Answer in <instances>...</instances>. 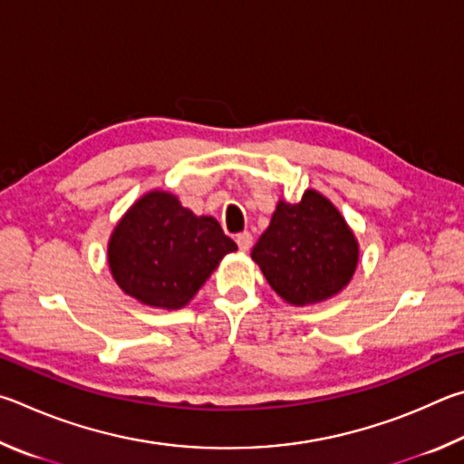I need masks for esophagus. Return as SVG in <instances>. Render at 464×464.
<instances>
[{"label": "esophagus", "instance_id": "34e87169", "mask_svg": "<svg viewBox=\"0 0 464 464\" xmlns=\"http://www.w3.org/2000/svg\"><path fill=\"white\" fill-rule=\"evenodd\" d=\"M237 242H238V248L240 250H250V246H253V234L250 232H240L237 237Z\"/></svg>", "mask_w": 464, "mask_h": 464}]
</instances>
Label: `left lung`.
Here are the masks:
<instances>
[{"label":"left lung","instance_id":"1","mask_svg":"<svg viewBox=\"0 0 464 464\" xmlns=\"http://www.w3.org/2000/svg\"><path fill=\"white\" fill-rule=\"evenodd\" d=\"M359 240L326 195L307 189L302 201H277L253 261L289 305H314L338 295L359 265Z\"/></svg>","mask_w":464,"mask_h":464}]
</instances>
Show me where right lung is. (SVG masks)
I'll list each match as a JSON object with an SVG mask.
<instances>
[{"label": "right lung", "instance_id": "add662e5", "mask_svg": "<svg viewBox=\"0 0 464 464\" xmlns=\"http://www.w3.org/2000/svg\"><path fill=\"white\" fill-rule=\"evenodd\" d=\"M237 248L216 218L195 216L177 195L152 189L113 227L108 265L126 295L170 312L189 304L219 261Z\"/></svg>", "mask_w": 464, "mask_h": 464}]
</instances>
